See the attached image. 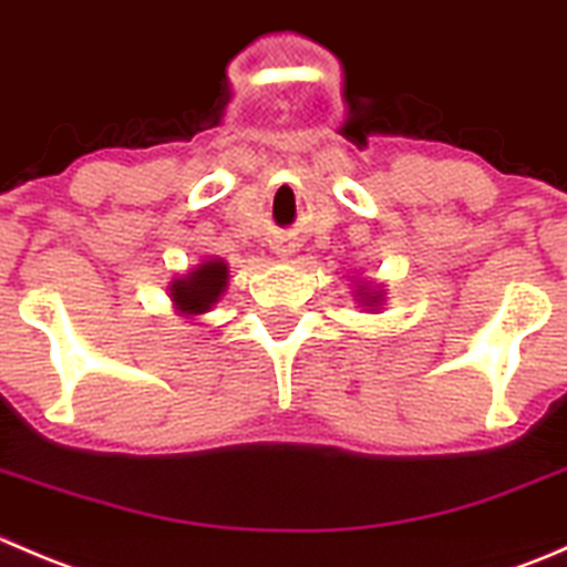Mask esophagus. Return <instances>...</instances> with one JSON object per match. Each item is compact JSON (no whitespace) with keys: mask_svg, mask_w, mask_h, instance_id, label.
I'll return each instance as SVG.
<instances>
[{"mask_svg":"<svg viewBox=\"0 0 567 567\" xmlns=\"http://www.w3.org/2000/svg\"><path fill=\"white\" fill-rule=\"evenodd\" d=\"M288 251H290V249H282V255H288Z\"/></svg>","mask_w":567,"mask_h":567,"instance_id":"1","label":"esophagus"}]
</instances>
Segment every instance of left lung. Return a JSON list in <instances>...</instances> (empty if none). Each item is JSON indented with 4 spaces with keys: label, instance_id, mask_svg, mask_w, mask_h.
Returning a JSON list of instances; mask_svg holds the SVG:
<instances>
[{
    "label": "left lung",
    "instance_id": "1",
    "mask_svg": "<svg viewBox=\"0 0 567 567\" xmlns=\"http://www.w3.org/2000/svg\"><path fill=\"white\" fill-rule=\"evenodd\" d=\"M353 299H357V305L362 307L364 312H375L384 307L386 301V290L384 285H375V282H357V290H353Z\"/></svg>",
    "mask_w": 567,
    "mask_h": 567
}]
</instances>
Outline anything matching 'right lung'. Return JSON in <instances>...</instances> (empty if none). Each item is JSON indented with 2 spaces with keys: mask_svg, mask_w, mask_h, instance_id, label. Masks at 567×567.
<instances>
[{
  "mask_svg": "<svg viewBox=\"0 0 567 567\" xmlns=\"http://www.w3.org/2000/svg\"><path fill=\"white\" fill-rule=\"evenodd\" d=\"M230 282V266L221 257H208L169 282L173 310L183 318H199L214 310Z\"/></svg>",
  "mask_w": 567,
  "mask_h": 567,
  "instance_id": "obj_1",
  "label": "right lung"
}]
</instances>
